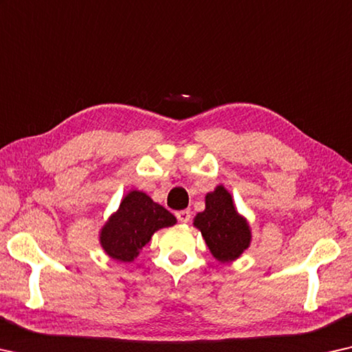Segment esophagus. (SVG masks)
I'll return each instance as SVG.
<instances>
[{
  "mask_svg": "<svg viewBox=\"0 0 352 352\" xmlns=\"http://www.w3.org/2000/svg\"><path fill=\"white\" fill-rule=\"evenodd\" d=\"M176 217H177V220L181 221V223H187V221L190 220V210H188V209L177 210V212H176Z\"/></svg>",
  "mask_w": 352,
  "mask_h": 352,
  "instance_id": "esophagus-1",
  "label": "esophagus"
}]
</instances>
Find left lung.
<instances>
[{"instance_id":"8db88e82","label":"left lung","mask_w":352,"mask_h":352,"mask_svg":"<svg viewBox=\"0 0 352 352\" xmlns=\"http://www.w3.org/2000/svg\"><path fill=\"white\" fill-rule=\"evenodd\" d=\"M193 225L201 231L210 253L220 263L234 261L250 245V228L237 214L231 195L223 186L206 195V209L197 214Z\"/></svg>"}]
</instances>
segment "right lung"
Returning <instances> with one entry per match:
<instances>
[{"instance_id":"add662e5","label":"right lung","mask_w":352,"mask_h":352,"mask_svg":"<svg viewBox=\"0 0 352 352\" xmlns=\"http://www.w3.org/2000/svg\"><path fill=\"white\" fill-rule=\"evenodd\" d=\"M176 217L148 195L132 190L126 195L120 209L100 231V244L110 258L131 263L160 228L173 226Z\"/></svg>"}]
</instances>
